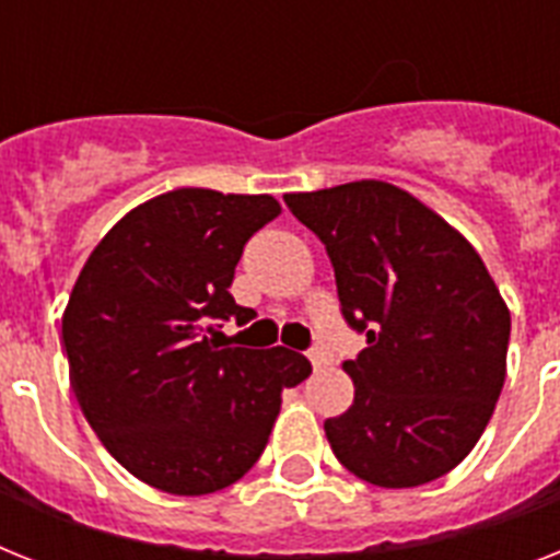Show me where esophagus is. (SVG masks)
Masks as SVG:
<instances>
[{"label": "esophagus", "mask_w": 560, "mask_h": 560, "mask_svg": "<svg viewBox=\"0 0 560 560\" xmlns=\"http://www.w3.org/2000/svg\"><path fill=\"white\" fill-rule=\"evenodd\" d=\"M308 360H312L314 369H320V366H326V360H329V358H326V352H323L320 346H314L312 352H308Z\"/></svg>", "instance_id": "34e87169"}]
</instances>
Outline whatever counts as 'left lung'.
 Here are the masks:
<instances>
[{
  "label": "left lung",
  "instance_id": "obj_1",
  "mask_svg": "<svg viewBox=\"0 0 560 560\" xmlns=\"http://www.w3.org/2000/svg\"><path fill=\"white\" fill-rule=\"evenodd\" d=\"M283 200L326 246L340 314L366 335L343 363L354 404L323 423L331 452L374 487L441 478L483 435L506 377L510 308L487 266L432 208L381 179Z\"/></svg>",
  "mask_w": 560,
  "mask_h": 560
}]
</instances>
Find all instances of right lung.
<instances>
[{
    "label": "right lung",
    "instance_id": "obj_1",
    "mask_svg": "<svg viewBox=\"0 0 560 560\" xmlns=\"http://www.w3.org/2000/svg\"><path fill=\"white\" fill-rule=\"evenodd\" d=\"M269 194L177 188L142 202L91 252L62 317L73 395L105 450L171 495H208L257 464L280 392L312 372L303 354L223 346L243 326L231 280Z\"/></svg>",
    "mask_w": 560,
    "mask_h": 560
}]
</instances>
